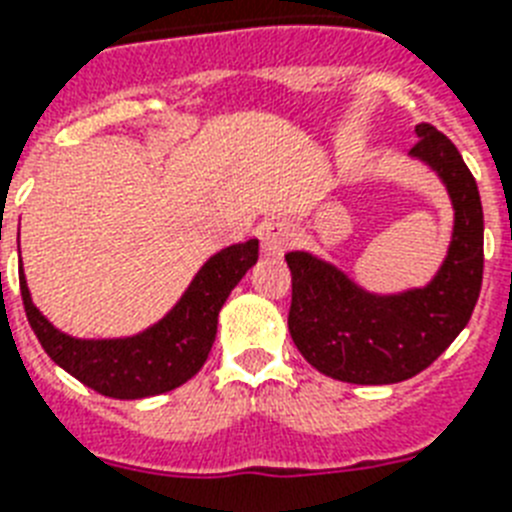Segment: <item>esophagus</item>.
<instances>
[{
    "instance_id": "esophagus-1",
    "label": "esophagus",
    "mask_w": 512,
    "mask_h": 512,
    "mask_svg": "<svg viewBox=\"0 0 512 512\" xmlns=\"http://www.w3.org/2000/svg\"><path fill=\"white\" fill-rule=\"evenodd\" d=\"M260 239H263V249L268 255H281L283 249L294 242V229L283 218H270V221L263 223V229H260Z\"/></svg>"
}]
</instances>
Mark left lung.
I'll use <instances>...</instances> for the list:
<instances>
[{
    "label": "left lung",
    "instance_id": "obj_1",
    "mask_svg": "<svg viewBox=\"0 0 512 512\" xmlns=\"http://www.w3.org/2000/svg\"><path fill=\"white\" fill-rule=\"evenodd\" d=\"M411 158L445 184L453 236L435 278L422 289L372 294L336 265L289 252V333L317 372L354 385H390L419 375L466 328L482 291L484 213L461 153L432 124L416 127Z\"/></svg>",
    "mask_w": 512,
    "mask_h": 512
}]
</instances>
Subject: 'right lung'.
<instances>
[{"label": "right lung", "mask_w": 512, "mask_h": 512, "mask_svg": "<svg viewBox=\"0 0 512 512\" xmlns=\"http://www.w3.org/2000/svg\"><path fill=\"white\" fill-rule=\"evenodd\" d=\"M257 239L231 244L210 257L182 299L143 333L124 338H75L54 328L33 304L20 268V294L30 328L46 354L96 393L122 401L179 388L195 377L216 341L218 312L231 289L257 263Z\"/></svg>", "instance_id": "1"}]
</instances>
